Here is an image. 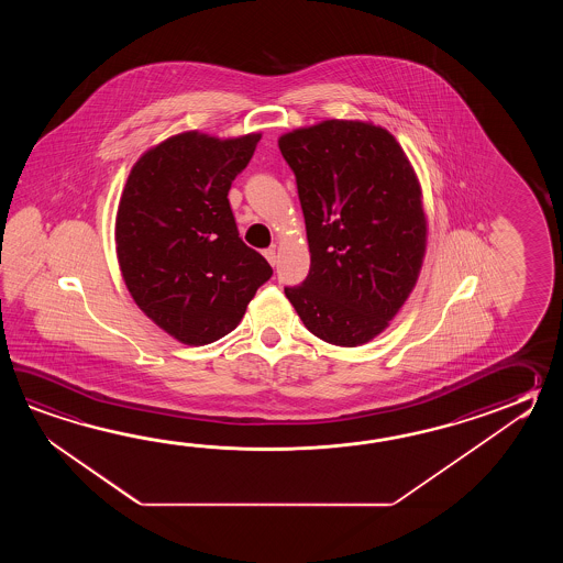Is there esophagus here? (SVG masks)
Wrapping results in <instances>:
<instances>
[{
  "mask_svg": "<svg viewBox=\"0 0 563 563\" xmlns=\"http://www.w3.org/2000/svg\"><path fill=\"white\" fill-rule=\"evenodd\" d=\"M264 255H265V260H267V262H269V265L277 264V255H276V250H274V247H269V250H265Z\"/></svg>",
  "mask_w": 563,
  "mask_h": 563,
  "instance_id": "esophagus-1",
  "label": "esophagus"
}]
</instances>
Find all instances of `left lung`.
Instances as JSON below:
<instances>
[{"instance_id": "obj_1", "label": "left lung", "mask_w": 563, "mask_h": 563, "mask_svg": "<svg viewBox=\"0 0 563 563\" xmlns=\"http://www.w3.org/2000/svg\"><path fill=\"white\" fill-rule=\"evenodd\" d=\"M277 144L296 175L311 257L287 299L323 342L366 344L419 279L427 217L415 168L390 132L360 120H323Z\"/></svg>"}]
</instances>
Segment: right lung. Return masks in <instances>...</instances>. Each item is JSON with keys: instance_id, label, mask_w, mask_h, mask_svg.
<instances>
[{"instance_id": "1", "label": "right lung", "mask_w": 563, "mask_h": 563, "mask_svg": "<svg viewBox=\"0 0 563 563\" xmlns=\"http://www.w3.org/2000/svg\"><path fill=\"white\" fill-rule=\"evenodd\" d=\"M260 139L180 132L146 151L124 185L114 231L124 284L183 344L203 346L235 330L274 274L241 241L228 199Z\"/></svg>"}]
</instances>
